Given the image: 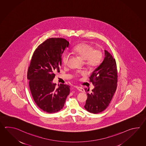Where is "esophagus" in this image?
<instances>
[{"instance_id":"34e87169","label":"esophagus","mask_w":146,"mask_h":146,"mask_svg":"<svg viewBox=\"0 0 146 146\" xmlns=\"http://www.w3.org/2000/svg\"><path fill=\"white\" fill-rule=\"evenodd\" d=\"M76 89H77V90H79V91H81V92H84V89L83 88H82V87L76 86Z\"/></svg>"}]
</instances>
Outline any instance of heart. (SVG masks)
Listing matches in <instances>:
<instances>
[{"label": "heart", "instance_id": "heart-1", "mask_svg": "<svg viewBox=\"0 0 146 146\" xmlns=\"http://www.w3.org/2000/svg\"><path fill=\"white\" fill-rule=\"evenodd\" d=\"M71 52L85 60L86 64L90 68L98 66L102 59L103 54L101 50L99 48H94L92 45L86 43H81L76 45L72 48ZM69 57L68 53H64L62 57V63L64 65L68 64ZM80 74H84V73L82 72L77 73L75 76L79 77Z\"/></svg>", "mask_w": 146, "mask_h": 146}]
</instances>
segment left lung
I'll return each mask as SVG.
<instances>
[{"mask_svg": "<svg viewBox=\"0 0 146 146\" xmlns=\"http://www.w3.org/2000/svg\"><path fill=\"white\" fill-rule=\"evenodd\" d=\"M104 52L103 62L89 78L94 88L91 93L89 92V89H84L88 98L84 107L93 114L101 113L107 108L117 88L118 76L115 59L107 50Z\"/></svg>", "mask_w": 146, "mask_h": 146, "instance_id": "8db88e82", "label": "left lung"}]
</instances>
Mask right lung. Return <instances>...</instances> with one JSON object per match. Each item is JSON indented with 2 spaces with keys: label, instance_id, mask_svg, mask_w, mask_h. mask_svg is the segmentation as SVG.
<instances>
[{
  "label": "right lung",
  "instance_id": "right-lung-1",
  "mask_svg": "<svg viewBox=\"0 0 146 146\" xmlns=\"http://www.w3.org/2000/svg\"><path fill=\"white\" fill-rule=\"evenodd\" d=\"M68 42L62 38H50L35 50L28 68L27 78L34 101L44 112H58L64 106L70 86L53 83L55 72H59L62 56Z\"/></svg>",
  "mask_w": 146,
  "mask_h": 146
}]
</instances>
